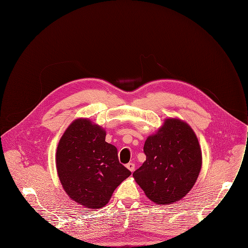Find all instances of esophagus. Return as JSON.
<instances>
[{"label":"esophagus","instance_id":"obj_1","mask_svg":"<svg viewBox=\"0 0 248 248\" xmlns=\"http://www.w3.org/2000/svg\"><path fill=\"white\" fill-rule=\"evenodd\" d=\"M126 167H127V169H128L130 171H132V172L135 170V164H133V163L127 164Z\"/></svg>","mask_w":248,"mask_h":248}]
</instances>
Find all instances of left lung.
Returning a JSON list of instances; mask_svg holds the SVG:
<instances>
[{"label": "left lung", "instance_id": "8db88e82", "mask_svg": "<svg viewBox=\"0 0 248 248\" xmlns=\"http://www.w3.org/2000/svg\"><path fill=\"white\" fill-rule=\"evenodd\" d=\"M146 160L133 176L157 204L180 201L193 188L202 168V150L193 129L183 120L167 118L143 146Z\"/></svg>", "mask_w": 248, "mask_h": 248}]
</instances>
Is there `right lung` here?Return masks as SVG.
<instances>
[{"label":"right lung","instance_id":"right-lung-1","mask_svg":"<svg viewBox=\"0 0 248 248\" xmlns=\"http://www.w3.org/2000/svg\"><path fill=\"white\" fill-rule=\"evenodd\" d=\"M56 168L67 195L88 208L104 207L131 171L118 161L106 131L87 118L74 120L61 137Z\"/></svg>","mask_w":248,"mask_h":248}]
</instances>
